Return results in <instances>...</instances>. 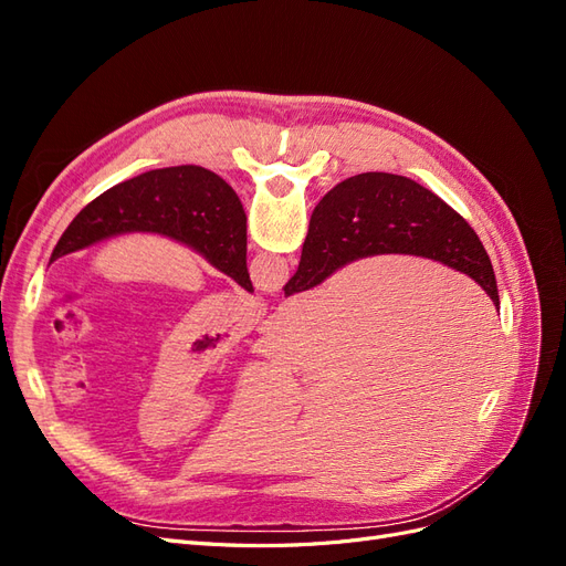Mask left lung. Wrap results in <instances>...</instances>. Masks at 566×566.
Listing matches in <instances>:
<instances>
[{"instance_id": "1", "label": "left lung", "mask_w": 566, "mask_h": 566, "mask_svg": "<svg viewBox=\"0 0 566 566\" xmlns=\"http://www.w3.org/2000/svg\"><path fill=\"white\" fill-rule=\"evenodd\" d=\"M248 217L233 188L198 165L150 169L117 184L84 208L61 235L51 262L119 233H160L193 248L252 293Z\"/></svg>"}]
</instances>
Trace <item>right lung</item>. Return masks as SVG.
Segmentation results:
<instances>
[{"label":"right lung","mask_w":566,"mask_h":566,"mask_svg":"<svg viewBox=\"0 0 566 566\" xmlns=\"http://www.w3.org/2000/svg\"><path fill=\"white\" fill-rule=\"evenodd\" d=\"M373 254H416L468 273L499 306V285L474 229L413 179L387 172L349 177L321 198L285 297L310 290L349 262Z\"/></svg>","instance_id":"obj_1"}]
</instances>
